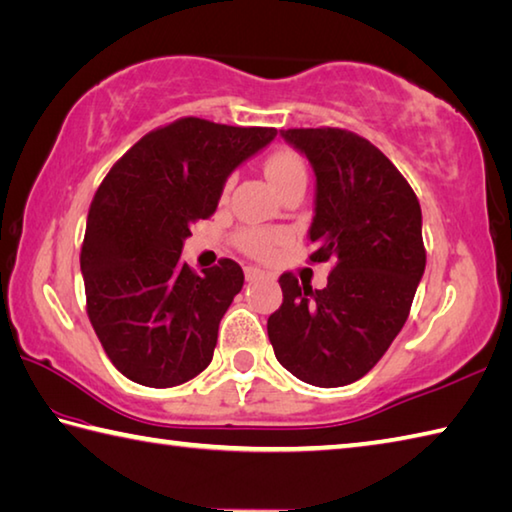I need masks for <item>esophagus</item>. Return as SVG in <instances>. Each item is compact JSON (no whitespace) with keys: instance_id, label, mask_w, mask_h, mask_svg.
I'll return each instance as SVG.
<instances>
[{"instance_id":"1","label":"esophagus","mask_w":512,"mask_h":512,"mask_svg":"<svg viewBox=\"0 0 512 512\" xmlns=\"http://www.w3.org/2000/svg\"><path fill=\"white\" fill-rule=\"evenodd\" d=\"M265 272L260 267H245V278L247 281H258V278H263Z\"/></svg>"}]
</instances>
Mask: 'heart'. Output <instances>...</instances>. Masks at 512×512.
<instances>
[{
    "label": "heart",
    "mask_w": 512,
    "mask_h": 512,
    "mask_svg": "<svg viewBox=\"0 0 512 512\" xmlns=\"http://www.w3.org/2000/svg\"><path fill=\"white\" fill-rule=\"evenodd\" d=\"M265 176L272 182L274 189L281 194L287 187L296 185V182H307V171L303 160L296 156L294 151H278L265 162ZM283 236L278 231L267 229H243L238 234V245L252 256H267L272 249L281 243Z\"/></svg>",
    "instance_id": "1"
}]
</instances>
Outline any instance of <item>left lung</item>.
<instances>
[{
  "mask_svg": "<svg viewBox=\"0 0 512 512\" xmlns=\"http://www.w3.org/2000/svg\"><path fill=\"white\" fill-rule=\"evenodd\" d=\"M281 138L316 176L310 260L332 258L334 269L323 289L278 278L283 305L267 334L296 379L341 388L374 368L410 314L426 269L421 207L399 169L352 131L287 129Z\"/></svg>",
  "mask_w": 512,
  "mask_h": 512,
  "instance_id": "left-lung-1",
  "label": "left lung"
}]
</instances>
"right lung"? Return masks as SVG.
Masks as SVG:
<instances>
[{
	"mask_svg": "<svg viewBox=\"0 0 512 512\" xmlns=\"http://www.w3.org/2000/svg\"><path fill=\"white\" fill-rule=\"evenodd\" d=\"M274 138L276 129L182 118L147 133L104 178L80 267L93 330L127 379L173 388L211 363L245 274L229 258L196 274L182 245L214 214L231 173Z\"/></svg>",
	"mask_w": 512,
	"mask_h": 512,
	"instance_id": "right-lung-1",
	"label": "right lung"
}]
</instances>
